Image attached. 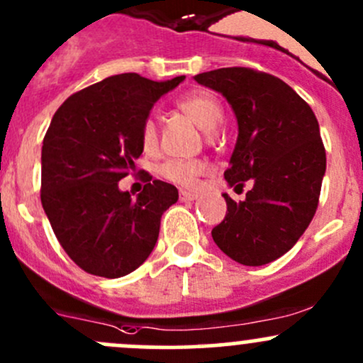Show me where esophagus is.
Returning a JSON list of instances; mask_svg holds the SVG:
<instances>
[{"instance_id":"esophagus-1","label":"esophagus","mask_w":363,"mask_h":363,"mask_svg":"<svg viewBox=\"0 0 363 363\" xmlns=\"http://www.w3.org/2000/svg\"><path fill=\"white\" fill-rule=\"evenodd\" d=\"M197 194L192 192H186V190H180V201L182 202H190V201H196Z\"/></svg>"}]
</instances>
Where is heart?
I'll list each match as a JSON object with an SVG mask.
<instances>
[{"label": "heart", "instance_id": "1", "mask_svg": "<svg viewBox=\"0 0 363 363\" xmlns=\"http://www.w3.org/2000/svg\"><path fill=\"white\" fill-rule=\"evenodd\" d=\"M178 108L197 124L202 131L211 133L223 119V108L218 99L208 91H194L178 100ZM140 142L143 150L152 152L157 147L159 130L154 118H147L140 131ZM159 177L180 186H194L197 178L204 173V164L194 159H169L157 169Z\"/></svg>", "mask_w": 363, "mask_h": 363}]
</instances>
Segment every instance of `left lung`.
<instances>
[{
	"label": "left lung",
	"mask_w": 363,
	"mask_h": 363,
	"mask_svg": "<svg viewBox=\"0 0 363 363\" xmlns=\"http://www.w3.org/2000/svg\"><path fill=\"white\" fill-rule=\"evenodd\" d=\"M202 86L221 93L239 124L225 180L244 201L223 194L227 214L211 235L237 263L261 267L280 258L313 220L325 174V149L313 111L289 84L249 67L197 74Z\"/></svg>",
	"instance_id": "obj_1"
}]
</instances>
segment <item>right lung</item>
Segmentation results:
<instances>
[{
  "mask_svg": "<svg viewBox=\"0 0 363 363\" xmlns=\"http://www.w3.org/2000/svg\"><path fill=\"white\" fill-rule=\"evenodd\" d=\"M185 76L150 81L136 72L105 77L58 107L43 140L41 204L69 258L91 275L118 279L154 249L162 213L177 186L143 173L142 192H121L119 180L142 155L143 121Z\"/></svg>",
  "mask_w": 363,
  "mask_h": 363,
  "instance_id": "1",
  "label": "right lung"
}]
</instances>
